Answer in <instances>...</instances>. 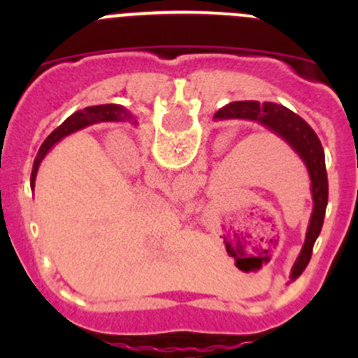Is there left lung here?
I'll return each instance as SVG.
<instances>
[{"mask_svg": "<svg viewBox=\"0 0 358 358\" xmlns=\"http://www.w3.org/2000/svg\"><path fill=\"white\" fill-rule=\"evenodd\" d=\"M217 120H255L281 136L294 150L299 154L303 163L306 164L310 173V181H312V199H314V213L310 218V226L306 231L305 245L301 249V255L294 264L290 280H297L301 276L303 271L306 268L312 256V248H314L315 240L321 233L322 220H324V211L328 204V177H327V163H324V150L319 141L317 134L312 131L308 123L303 118L292 113L290 109L278 103L271 102H233L229 106L215 113Z\"/></svg>", "mask_w": 358, "mask_h": 358, "instance_id": "left-lung-1", "label": "left lung"}]
</instances>
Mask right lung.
<instances>
[{"instance_id":"right-lung-1","label":"right lung","mask_w":358,"mask_h":358,"mask_svg":"<svg viewBox=\"0 0 358 358\" xmlns=\"http://www.w3.org/2000/svg\"><path fill=\"white\" fill-rule=\"evenodd\" d=\"M129 116V113L123 109L122 106H116V103H107V106H94V107H85L84 110H77L75 115L69 116L64 123H62L61 127L55 129L52 134L46 138V141L43 143V147L39 148V154L36 157V163H34V170H31V177L30 182L34 186V181H36L37 176V169H39V163L43 161V157L46 156V152L57 143V141L64 138V136L71 134V132L78 131V129H84L91 123H98V122H113V120H122Z\"/></svg>"}]
</instances>
